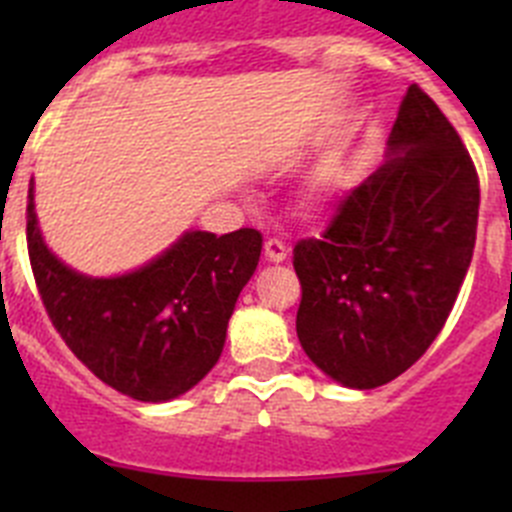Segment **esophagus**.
<instances>
[{"mask_svg":"<svg viewBox=\"0 0 512 512\" xmlns=\"http://www.w3.org/2000/svg\"><path fill=\"white\" fill-rule=\"evenodd\" d=\"M287 253H289L287 243L279 241V238H269V241L264 243V256L269 261H274V264H279V261L287 259Z\"/></svg>","mask_w":512,"mask_h":512,"instance_id":"34e87169","label":"esophagus"}]
</instances>
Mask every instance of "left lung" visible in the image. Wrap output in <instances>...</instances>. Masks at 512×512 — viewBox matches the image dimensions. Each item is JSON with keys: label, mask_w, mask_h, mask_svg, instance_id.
Masks as SVG:
<instances>
[{"label": "left lung", "mask_w": 512, "mask_h": 512, "mask_svg": "<svg viewBox=\"0 0 512 512\" xmlns=\"http://www.w3.org/2000/svg\"><path fill=\"white\" fill-rule=\"evenodd\" d=\"M390 153L292 256L297 338L312 364L354 390L392 382L428 351L477 241L474 161L418 84L402 97Z\"/></svg>", "instance_id": "1"}]
</instances>
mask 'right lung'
Masks as SVG:
<instances>
[{
	"mask_svg": "<svg viewBox=\"0 0 512 512\" xmlns=\"http://www.w3.org/2000/svg\"><path fill=\"white\" fill-rule=\"evenodd\" d=\"M27 253L53 328L112 390L140 402L184 395L217 364L261 233L192 230L143 269L115 279L76 274L45 248L27 192Z\"/></svg>",
	"mask_w": 512,
	"mask_h": 512,
	"instance_id": "obj_1",
	"label": "right lung"
}]
</instances>
